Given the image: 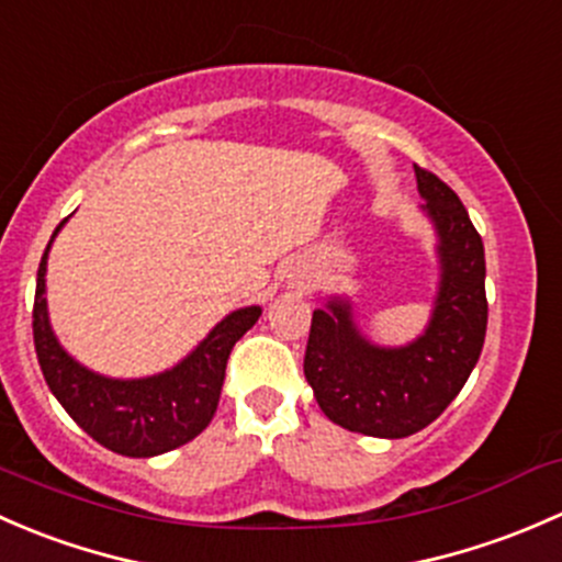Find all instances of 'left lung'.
I'll return each instance as SVG.
<instances>
[{"instance_id":"obj_1","label":"left lung","mask_w":562,"mask_h":562,"mask_svg":"<svg viewBox=\"0 0 562 562\" xmlns=\"http://www.w3.org/2000/svg\"><path fill=\"white\" fill-rule=\"evenodd\" d=\"M416 187L438 229L441 286L430 327L403 349L368 344L344 300L314 311L303 370L335 425L375 438H406L447 411L479 362L487 333L484 243L452 189L425 167Z\"/></svg>"}]
</instances>
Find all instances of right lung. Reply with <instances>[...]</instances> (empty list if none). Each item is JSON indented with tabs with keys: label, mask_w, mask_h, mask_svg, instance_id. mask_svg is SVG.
I'll return each mask as SVG.
<instances>
[{
	"label": "right lung",
	"mask_w": 562,
	"mask_h": 562,
	"mask_svg": "<svg viewBox=\"0 0 562 562\" xmlns=\"http://www.w3.org/2000/svg\"><path fill=\"white\" fill-rule=\"evenodd\" d=\"M61 224L54 229V235L59 233ZM48 248L40 259L32 329L40 370L56 401L97 443L126 457L170 452L200 436L216 414L229 351L254 327L262 311L251 305V308L229 314L172 370L151 375V379H105L78 366L61 349L50 329L48 308H45Z\"/></svg>",
	"instance_id": "1"
}]
</instances>
